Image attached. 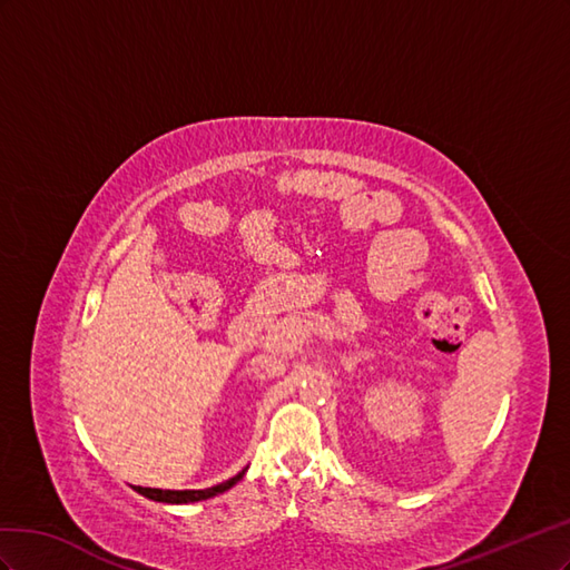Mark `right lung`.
Here are the masks:
<instances>
[{
	"label": "right lung",
	"mask_w": 570,
	"mask_h": 570,
	"mask_svg": "<svg viewBox=\"0 0 570 570\" xmlns=\"http://www.w3.org/2000/svg\"><path fill=\"white\" fill-rule=\"evenodd\" d=\"M246 475V470H240L238 475H234L232 480H226L222 484L215 487H207V490H155V487H134V490L142 497H148L153 501L159 503H195V501H205V499H213L226 490H232V487Z\"/></svg>",
	"instance_id": "1"
}]
</instances>
